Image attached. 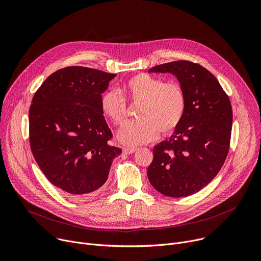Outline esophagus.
<instances>
[{"label":"esophagus","instance_id":"34e87169","mask_svg":"<svg viewBox=\"0 0 261 261\" xmlns=\"http://www.w3.org/2000/svg\"><path fill=\"white\" fill-rule=\"evenodd\" d=\"M137 151L136 147H124L123 148V152L124 154H127V155H130V154H133Z\"/></svg>","mask_w":261,"mask_h":261}]
</instances>
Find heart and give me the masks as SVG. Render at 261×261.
I'll return each mask as SVG.
<instances>
[{"mask_svg": "<svg viewBox=\"0 0 261 261\" xmlns=\"http://www.w3.org/2000/svg\"><path fill=\"white\" fill-rule=\"evenodd\" d=\"M119 94L104 92L100 108L111 122L121 125L127 115L125 101L137 104L135 116L138 119L125 124L118 134L120 141L129 146L150 142L160 131L163 134L173 132L187 108V94L178 82H163L146 73L136 74L123 82Z\"/></svg>", "mask_w": 261, "mask_h": 261, "instance_id": "1", "label": "heart"}]
</instances>
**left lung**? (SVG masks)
I'll use <instances>...</instances> for the list:
<instances>
[{
    "mask_svg": "<svg viewBox=\"0 0 261 261\" xmlns=\"http://www.w3.org/2000/svg\"><path fill=\"white\" fill-rule=\"evenodd\" d=\"M148 72L175 75L187 94V108L169 139L154 146L147 177L165 196L192 195L212 181L225 162L232 127L230 100L213 74L197 63L174 61Z\"/></svg>",
    "mask_w": 261,
    "mask_h": 261,
    "instance_id": "obj_1",
    "label": "left lung"
}]
</instances>
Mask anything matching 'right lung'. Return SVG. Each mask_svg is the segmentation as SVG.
<instances>
[{
  "mask_svg": "<svg viewBox=\"0 0 261 261\" xmlns=\"http://www.w3.org/2000/svg\"><path fill=\"white\" fill-rule=\"evenodd\" d=\"M117 74L81 66L60 69L36 91L29 111L30 145L46 178L70 197L96 194L122 150L100 108Z\"/></svg>",
  "mask_w": 261,
  "mask_h": 261,
  "instance_id": "obj_1",
  "label": "right lung"
}]
</instances>
